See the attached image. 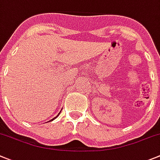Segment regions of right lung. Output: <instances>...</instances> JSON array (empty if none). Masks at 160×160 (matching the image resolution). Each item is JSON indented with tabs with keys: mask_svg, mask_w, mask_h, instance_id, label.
I'll use <instances>...</instances> for the list:
<instances>
[{
	"mask_svg": "<svg viewBox=\"0 0 160 160\" xmlns=\"http://www.w3.org/2000/svg\"><path fill=\"white\" fill-rule=\"evenodd\" d=\"M58 114H59V113H58ZM58 115H57V116H56V117H54L53 119H52V120H51V121H53V120H55V118H56V117H58Z\"/></svg>",
	"mask_w": 160,
	"mask_h": 160,
	"instance_id": "obj_1",
	"label": "right lung"
}]
</instances>
